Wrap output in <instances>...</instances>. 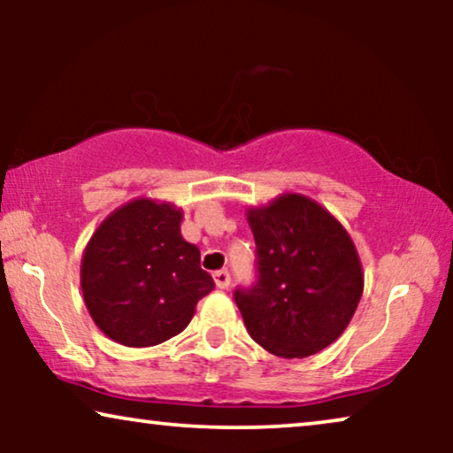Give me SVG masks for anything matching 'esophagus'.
Here are the masks:
<instances>
[{"label": "esophagus", "mask_w": 453, "mask_h": 453, "mask_svg": "<svg viewBox=\"0 0 453 453\" xmlns=\"http://www.w3.org/2000/svg\"><path fill=\"white\" fill-rule=\"evenodd\" d=\"M214 282H216V287H219V288H226L228 284H231V274H228L226 270L214 272Z\"/></svg>", "instance_id": "34e87169"}]
</instances>
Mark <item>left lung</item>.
<instances>
[{"label": "left lung", "instance_id": "obj_1", "mask_svg": "<svg viewBox=\"0 0 453 453\" xmlns=\"http://www.w3.org/2000/svg\"><path fill=\"white\" fill-rule=\"evenodd\" d=\"M247 222L257 245V282L234 290L247 332L282 358L324 350L350 324L365 287L349 231L301 194L247 208Z\"/></svg>", "mask_w": 453, "mask_h": 453}]
</instances>
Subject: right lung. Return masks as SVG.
<instances>
[{
    "label": "right lung",
    "instance_id": "obj_1",
    "mask_svg": "<svg viewBox=\"0 0 453 453\" xmlns=\"http://www.w3.org/2000/svg\"><path fill=\"white\" fill-rule=\"evenodd\" d=\"M183 212L169 202L135 197L104 219L86 245L80 287L104 336L132 349L183 332L214 288L200 250L181 234Z\"/></svg>",
    "mask_w": 453,
    "mask_h": 453
}]
</instances>
